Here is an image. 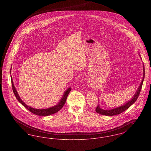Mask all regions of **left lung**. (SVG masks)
Listing matches in <instances>:
<instances>
[{
    "mask_svg": "<svg viewBox=\"0 0 151 151\" xmlns=\"http://www.w3.org/2000/svg\"><path fill=\"white\" fill-rule=\"evenodd\" d=\"M144 75H145V71H144V67L143 65V78L142 80L141 84H140V86H139V88L137 89V92L134 94V97L131 99V100L128 101L124 105H122L120 107H118V108H114V109H110V110L102 109L100 107L99 105H97V108L96 109V111L97 113L101 114V115H107V116H113V115H117V114H121V113H123V111H124L126 110H127L128 108H129L137 99V98L139 96V94L140 93L141 89H142V87L144 79Z\"/></svg>",
    "mask_w": 151,
    "mask_h": 151,
    "instance_id": "left-lung-1",
    "label": "left lung"
}]
</instances>
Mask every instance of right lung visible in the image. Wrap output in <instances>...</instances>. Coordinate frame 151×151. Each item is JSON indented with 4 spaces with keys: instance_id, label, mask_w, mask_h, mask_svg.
<instances>
[{
    "instance_id": "right-lung-1",
    "label": "right lung",
    "mask_w": 151,
    "mask_h": 151,
    "mask_svg": "<svg viewBox=\"0 0 151 151\" xmlns=\"http://www.w3.org/2000/svg\"><path fill=\"white\" fill-rule=\"evenodd\" d=\"M11 83H12V89L14 93V96L16 97V98L17 99V100L18 101L22 104L25 108H27L29 111H30L31 113H32L34 114H36L37 115H40V116H47V115H51L53 114L54 113H56L58 111H59L62 108H63V106L65 105V102L67 100V96L68 95L69 93L70 92L71 88L70 87H69L65 91V93L63 94V96L62 97V98L61 99V100H60V102L57 105L51 107V108H47V109H37L35 108H32L30 106H28L27 105H26L20 99V97H19V95L18 94V93L14 87V82L12 80V78L11 77Z\"/></svg>"
}]
</instances>
